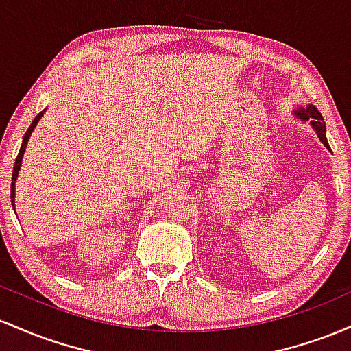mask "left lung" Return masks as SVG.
<instances>
[{
  "label": "left lung",
  "mask_w": 351,
  "mask_h": 351,
  "mask_svg": "<svg viewBox=\"0 0 351 351\" xmlns=\"http://www.w3.org/2000/svg\"><path fill=\"white\" fill-rule=\"evenodd\" d=\"M295 116L298 117V119L302 121H308L310 119V124H312V128L315 129V132H317L318 139L322 141V144L325 145L328 151H332L328 145V141H326V128H325V121L324 117H322L320 111H318L317 108H315L313 104H308L306 108H298L293 111Z\"/></svg>",
  "instance_id": "8db88e82"
}]
</instances>
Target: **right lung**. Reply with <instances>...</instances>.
Returning <instances> with one entry per match:
<instances>
[{
    "label": "right lung",
    "mask_w": 351,
    "mask_h": 351,
    "mask_svg": "<svg viewBox=\"0 0 351 351\" xmlns=\"http://www.w3.org/2000/svg\"><path fill=\"white\" fill-rule=\"evenodd\" d=\"M45 112H46V109H45V111L39 112L36 117H34V121H33V123H31L29 128H27V131H26V134H25V137H23L21 149H19L18 157H16V162H14V167H13V177H11V180H13V182H11V202H13V208H14V187H16V184H14V182H16L18 172H19V169H21L23 154H25V151H26V145H27V141H29V137H31V132L34 131V128H36V124L39 123V119H41L43 114H45Z\"/></svg>",
    "instance_id": "right-lung-1"
}]
</instances>
